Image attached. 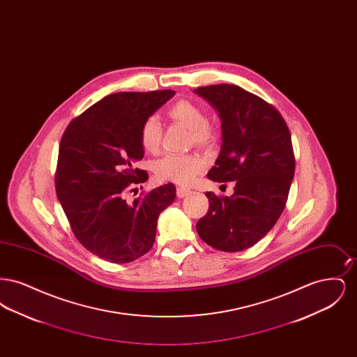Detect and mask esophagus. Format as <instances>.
<instances>
[{"label": "esophagus", "instance_id": "34e87169", "mask_svg": "<svg viewBox=\"0 0 357 357\" xmlns=\"http://www.w3.org/2000/svg\"><path fill=\"white\" fill-rule=\"evenodd\" d=\"M190 192H191L190 188H185V187H178V188H176V195H178L179 198H185Z\"/></svg>", "mask_w": 357, "mask_h": 357}]
</instances>
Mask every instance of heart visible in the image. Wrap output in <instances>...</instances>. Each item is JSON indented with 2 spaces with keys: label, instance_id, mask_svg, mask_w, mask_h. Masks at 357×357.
I'll return each instance as SVG.
<instances>
[{
  "label": "heart",
  "instance_id": "obj_1",
  "mask_svg": "<svg viewBox=\"0 0 357 357\" xmlns=\"http://www.w3.org/2000/svg\"><path fill=\"white\" fill-rule=\"evenodd\" d=\"M167 116L172 121L182 124L191 131V140L198 146L210 144L215 136V128L207 123V115L204 108L197 102L179 100L167 109ZM162 127L156 118H147L140 128L142 147L150 153H156L160 149ZM206 167L204 159L199 155H176L170 153L156 162L155 172L159 179L170 181L174 183L187 186Z\"/></svg>",
  "mask_w": 357,
  "mask_h": 357
}]
</instances>
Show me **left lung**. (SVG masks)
Instances as JSON below:
<instances>
[{
  "instance_id": "8db88e82",
  "label": "left lung",
  "mask_w": 357,
  "mask_h": 357,
  "mask_svg": "<svg viewBox=\"0 0 357 357\" xmlns=\"http://www.w3.org/2000/svg\"><path fill=\"white\" fill-rule=\"evenodd\" d=\"M194 92L222 121L221 153L207 178L236 185L231 197L206 192L208 211L197 231L217 250L241 252L265 237L285 208L296 167L290 132L272 104L238 85H207Z\"/></svg>"
}]
</instances>
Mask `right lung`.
<instances>
[{"label":"right lung","mask_w":357,"mask_h":357,"mask_svg":"<svg viewBox=\"0 0 357 357\" xmlns=\"http://www.w3.org/2000/svg\"><path fill=\"white\" fill-rule=\"evenodd\" d=\"M174 95L171 89L108 95L72 120L61 137L57 198L75 237L108 262L128 264L146 255L159 214L175 199L172 183L131 204L126 199L149 179L136 167L144 156L142 124Z\"/></svg>","instance_id":"1"}]
</instances>
